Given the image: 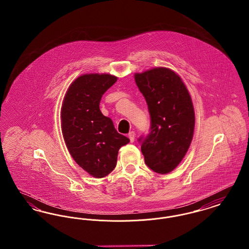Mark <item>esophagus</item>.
Wrapping results in <instances>:
<instances>
[{
	"label": "esophagus",
	"mask_w": 249,
	"mask_h": 249,
	"mask_svg": "<svg viewBox=\"0 0 249 249\" xmlns=\"http://www.w3.org/2000/svg\"><path fill=\"white\" fill-rule=\"evenodd\" d=\"M128 136H129V138H130V142H134V138H135V132H134L133 130H131V131L129 132Z\"/></svg>",
	"instance_id": "1"
}]
</instances>
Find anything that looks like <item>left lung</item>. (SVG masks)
Returning a JSON list of instances; mask_svg holds the SVG:
<instances>
[{
  "mask_svg": "<svg viewBox=\"0 0 249 249\" xmlns=\"http://www.w3.org/2000/svg\"><path fill=\"white\" fill-rule=\"evenodd\" d=\"M150 115V132L140 137L144 162L168 174L181 162L192 141L195 114L190 93L178 73L164 67L135 73Z\"/></svg>",
  "mask_w": 249,
  "mask_h": 249,
  "instance_id": "obj_1",
  "label": "left lung"
}]
</instances>
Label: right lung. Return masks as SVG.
Listing matches in <instances>:
<instances>
[{
    "mask_svg": "<svg viewBox=\"0 0 249 249\" xmlns=\"http://www.w3.org/2000/svg\"><path fill=\"white\" fill-rule=\"evenodd\" d=\"M108 73H87L70 85L61 107V130L75 162L93 178L109 175L117 165L119 148L130 139L119 133L100 110L102 96L117 82Z\"/></svg>",
    "mask_w": 249,
    "mask_h": 249,
    "instance_id": "right-lung-1",
    "label": "right lung"
}]
</instances>
